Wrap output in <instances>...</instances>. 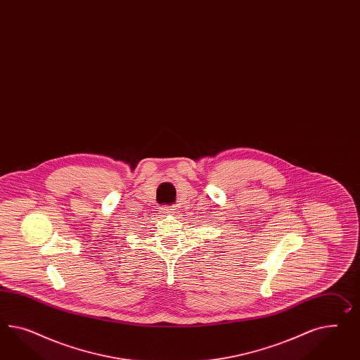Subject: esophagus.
I'll list each match as a JSON object with an SVG mask.
<instances>
[{
  "instance_id": "34e87169",
  "label": "esophagus",
  "mask_w": 360,
  "mask_h": 360,
  "mask_svg": "<svg viewBox=\"0 0 360 360\" xmlns=\"http://www.w3.org/2000/svg\"><path fill=\"white\" fill-rule=\"evenodd\" d=\"M161 210V214H164V216H167V214H174V208H172V207H161L160 208Z\"/></svg>"
}]
</instances>
